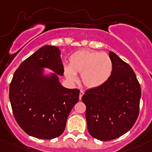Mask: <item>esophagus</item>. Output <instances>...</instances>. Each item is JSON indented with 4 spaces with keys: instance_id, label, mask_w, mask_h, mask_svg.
Listing matches in <instances>:
<instances>
[{
    "instance_id": "34e87169",
    "label": "esophagus",
    "mask_w": 152,
    "mask_h": 152,
    "mask_svg": "<svg viewBox=\"0 0 152 152\" xmlns=\"http://www.w3.org/2000/svg\"><path fill=\"white\" fill-rule=\"evenodd\" d=\"M84 91H83L82 90H81V91H80V94H79V99H80V100L81 99V97H82V96L84 95Z\"/></svg>"
}]
</instances>
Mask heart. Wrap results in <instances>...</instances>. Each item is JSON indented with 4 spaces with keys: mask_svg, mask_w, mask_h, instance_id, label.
<instances>
[{
    "mask_svg": "<svg viewBox=\"0 0 152 152\" xmlns=\"http://www.w3.org/2000/svg\"><path fill=\"white\" fill-rule=\"evenodd\" d=\"M113 68V61L107 54L83 50L71 55L69 66L64 68V73L73 83L78 80L76 73H80L83 84L89 89H94L107 82Z\"/></svg>",
    "mask_w": 152,
    "mask_h": 152,
    "instance_id": "b5f03b06",
    "label": "heart"
}]
</instances>
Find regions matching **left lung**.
<instances>
[{
    "instance_id": "left-lung-1",
    "label": "left lung",
    "mask_w": 152,
    "mask_h": 152,
    "mask_svg": "<svg viewBox=\"0 0 152 152\" xmlns=\"http://www.w3.org/2000/svg\"><path fill=\"white\" fill-rule=\"evenodd\" d=\"M113 73L104 84L83 95L89 134L100 141L115 139L127 133L137 120L141 90L132 68L113 52Z\"/></svg>"
}]
</instances>
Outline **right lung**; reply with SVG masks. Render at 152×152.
Returning <instances> with one entry per match:
<instances>
[{"label": "right lung", "mask_w": 152, "mask_h": 152, "mask_svg": "<svg viewBox=\"0 0 152 152\" xmlns=\"http://www.w3.org/2000/svg\"><path fill=\"white\" fill-rule=\"evenodd\" d=\"M42 67L63 76L64 68L58 47H42L20 64L10 84L9 99L15 120L25 133L52 139L64 131L80 91L63 87L56 73L45 76Z\"/></svg>", "instance_id": "obj_1"}]
</instances>
